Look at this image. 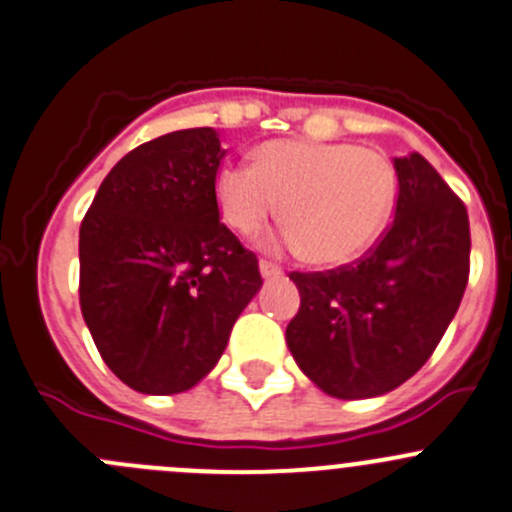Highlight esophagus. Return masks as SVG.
I'll use <instances>...</instances> for the list:
<instances>
[{
	"label": "esophagus",
	"mask_w": 512,
	"mask_h": 512,
	"mask_svg": "<svg viewBox=\"0 0 512 512\" xmlns=\"http://www.w3.org/2000/svg\"><path fill=\"white\" fill-rule=\"evenodd\" d=\"M259 271H261V276H264L266 281H269V279H279V276H281V269L276 264H271V261H261Z\"/></svg>",
	"instance_id": "esophagus-1"
}]
</instances>
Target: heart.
Masks as SVG:
<instances>
[{
	"label": "heart",
	"instance_id": "1",
	"mask_svg": "<svg viewBox=\"0 0 512 512\" xmlns=\"http://www.w3.org/2000/svg\"><path fill=\"white\" fill-rule=\"evenodd\" d=\"M216 203L233 231L256 233L281 213L289 226L264 241L271 251H304L321 266L349 264L382 233L394 203V170L382 153L347 143L271 140L253 165H228Z\"/></svg>",
	"mask_w": 512,
	"mask_h": 512
}]
</instances>
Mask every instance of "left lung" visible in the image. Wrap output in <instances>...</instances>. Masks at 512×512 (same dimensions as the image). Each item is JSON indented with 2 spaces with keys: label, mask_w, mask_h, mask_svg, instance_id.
Listing matches in <instances>:
<instances>
[{
  "label": "left lung",
  "mask_w": 512,
  "mask_h": 512,
  "mask_svg": "<svg viewBox=\"0 0 512 512\" xmlns=\"http://www.w3.org/2000/svg\"><path fill=\"white\" fill-rule=\"evenodd\" d=\"M399 193L392 226L362 259L301 274L299 314L286 344L301 372L337 399L392 392L440 344L470 274L467 208L435 168L394 158Z\"/></svg>",
  "instance_id": "8db88e82"
}]
</instances>
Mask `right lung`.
<instances>
[{"label": "right lung", "instance_id": "1", "mask_svg": "<svg viewBox=\"0 0 512 512\" xmlns=\"http://www.w3.org/2000/svg\"><path fill=\"white\" fill-rule=\"evenodd\" d=\"M213 128L175 130L118 160L80 226V309L118 379L196 387L261 289L259 259L221 223Z\"/></svg>", "mask_w": 512, "mask_h": 512}]
</instances>
